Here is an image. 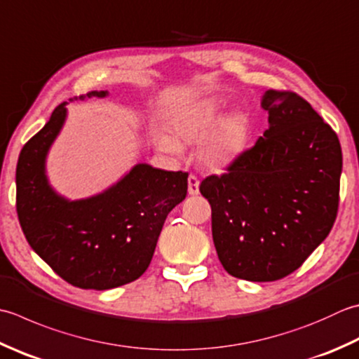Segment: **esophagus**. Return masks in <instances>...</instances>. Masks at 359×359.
Instances as JSON below:
<instances>
[{
    "mask_svg": "<svg viewBox=\"0 0 359 359\" xmlns=\"http://www.w3.org/2000/svg\"><path fill=\"white\" fill-rule=\"evenodd\" d=\"M188 193L191 196L199 194V180L193 174L188 177Z\"/></svg>",
    "mask_w": 359,
    "mask_h": 359,
    "instance_id": "obj_1",
    "label": "esophagus"
}]
</instances>
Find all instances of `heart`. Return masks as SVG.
Returning a JSON list of instances; mask_svg holds the SVG:
<instances>
[{"mask_svg":"<svg viewBox=\"0 0 359 359\" xmlns=\"http://www.w3.org/2000/svg\"><path fill=\"white\" fill-rule=\"evenodd\" d=\"M224 115V104L217 97H207L180 109L170 118V135L157 133L154 143L158 151L179 156L184 144L199 143V165L208 171L222 172L249 151L254 121L241 110Z\"/></svg>","mask_w":359,"mask_h":359,"instance_id":"b5f03b06","label":"heart"}]
</instances>
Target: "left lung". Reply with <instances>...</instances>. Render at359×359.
Segmentation results:
<instances>
[{"instance_id":"1","label":"left lung","mask_w":359,"mask_h":359,"mask_svg":"<svg viewBox=\"0 0 359 359\" xmlns=\"http://www.w3.org/2000/svg\"><path fill=\"white\" fill-rule=\"evenodd\" d=\"M269 128L227 174L201 193L212 205L213 243L230 276L273 282L299 269L325 240L338 213V135L304 97L268 90Z\"/></svg>"}]
</instances>
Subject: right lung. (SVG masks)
I'll use <instances>...</instances> for the list:
<instances>
[{
	"label": "right lung",
	"instance_id": "add662e5",
	"mask_svg": "<svg viewBox=\"0 0 359 359\" xmlns=\"http://www.w3.org/2000/svg\"><path fill=\"white\" fill-rule=\"evenodd\" d=\"M90 91L69 101L107 97ZM67 104L20 152L17 213L27 243L57 276L82 290H111L149 266L168 213L187 198L188 174L137 163L116 184L83 199L55 191L46 158L67 121Z\"/></svg>",
	"mask_w": 359,
	"mask_h": 359
}]
</instances>
